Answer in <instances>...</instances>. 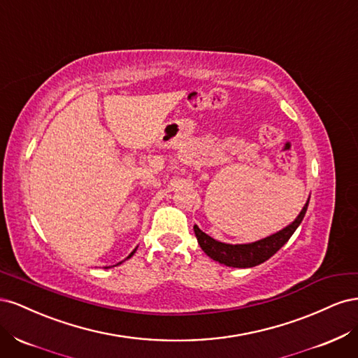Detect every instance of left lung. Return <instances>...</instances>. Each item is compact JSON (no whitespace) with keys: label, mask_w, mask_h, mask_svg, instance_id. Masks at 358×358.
<instances>
[{"label":"left lung","mask_w":358,"mask_h":358,"mask_svg":"<svg viewBox=\"0 0 358 358\" xmlns=\"http://www.w3.org/2000/svg\"><path fill=\"white\" fill-rule=\"evenodd\" d=\"M308 204H309V200L306 201L305 206H303V209L299 213L297 218L288 227H285V229L254 243H246V245L222 243L212 239V237L206 233H203L197 225H194V233H196L199 245L206 252V255H209L212 259H215V262L229 267H239V268L254 267L264 263L266 259L275 255L279 249L288 242L292 233L297 230V227L300 225L303 218H305Z\"/></svg>","instance_id":"1"}]
</instances>
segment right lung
Segmentation results:
<instances>
[{"instance_id": "obj_1", "label": "right lung", "mask_w": 358, "mask_h": 358, "mask_svg": "<svg viewBox=\"0 0 358 358\" xmlns=\"http://www.w3.org/2000/svg\"><path fill=\"white\" fill-rule=\"evenodd\" d=\"M134 252H136V249H134V251H133V252H131V254H129V255H128V257H127V258H131V257H133V254H134ZM117 264H121V263H117Z\"/></svg>"}]
</instances>
